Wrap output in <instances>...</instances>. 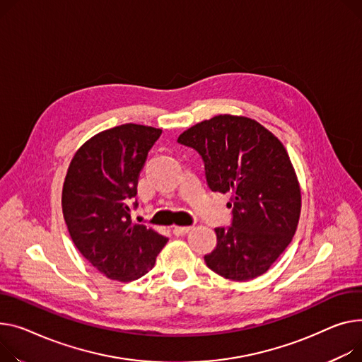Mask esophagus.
Here are the masks:
<instances>
[{
    "mask_svg": "<svg viewBox=\"0 0 362 362\" xmlns=\"http://www.w3.org/2000/svg\"><path fill=\"white\" fill-rule=\"evenodd\" d=\"M190 228L192 227H189V226H175L173 233H175V235H185L186 233H189Z\"/></svg>",
    "mask_w": 362,
    "mask_h": 362,
    "instance_id": "1",
    "label": "esophagus"
}]
</instances>
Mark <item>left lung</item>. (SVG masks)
<instances>
[{"mask_svg":"<svg viewBox=\"0 0 362 362\" xmlns=\"http://www.w3.org/2000/svg\"><path fill=\"white\" fill-rule=\"evenodd\" d=\"M204 158L214 192L230 194L233 226L218 227L208 268L231 281L268 272L291 243L301 214V189L284 144L257 120L216 115L177 138Z\"/></svg>","mask_w":362,"mask_h":362,"instance_id":"1","label":"left lung"}]
</instances>
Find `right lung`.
Segmentation results:
<instances>
[{
  "instance_id": "right-lung-1",
  "label": "right lung",
  "mask_w": 362,
  "mask_h": 362,
  "mask_svg": "<svg viewBox=\"0 0 362 362\" xmlns=\"http://www.w3.org/2000/svg\"><path fill=\"white\" fill-rule=\"evenodd\" d=\"M161 129L125 124L95 134L72 157L62 186V214L78 252L109 279L150 272L167 240L134 224L131 202ZM138 204L135 202V206Z\"/></svg>"
}]
</instances>
